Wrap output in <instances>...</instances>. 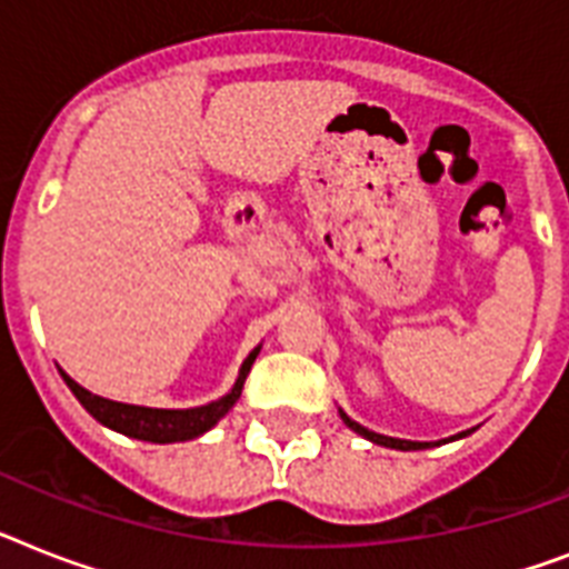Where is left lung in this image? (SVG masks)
Wrapping results in <instances>:
<instances>
[{
	"label": "left lung",
	"instance_id": "obj_1",
	"mask_svg": "<svg viewBox=\"0 0 569 569\" xmlns=\"http://www.w3.org/2000/svg\"><path fill=\"white\" fill-rule=\"evenodd\" d=\"M341 420L348 423L357 436L368 438V441H373V445H380V447H391V450H429V447H438V445H447V441H456V438H465L470 436L473 429H465V432H459V436H452V438H445V441H406V438H391V436H380V432H371L368 427H362V423H357V420H350L348 415L341 412Z\"/></svg>",
	"mask_w": 569,
	"mask_h": 569
}]
</instances>
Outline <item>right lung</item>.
Instances as JSON below:
<instances>
[{
    "mask_svg": "<svg viewBox=\"0 0 569 569\" xmlns=\"http://www.w3.org/2000/svg\"><path fill=\"white\" fill-rule=\"evenodd\" d=\"M260 348H253L248 353V359L239 368V377L233 382V389L228 391L219 400L204 406H192V409H151V406H133V403H119V400H108V397H99L87 391L84 386H78L67 371H60L63 382L69 386V391L78 397V403L84 406L92 418L99 420L101 427L113 429V432H122L128 438H137V441H151V445H174V441H189V438L204 436L207 429H212L224 415L237 406L239 395H242L244 377L251 371L253 359H257Z\"/></svg>",
    "mask_w": 569,
    "mask_h": 569,
    "instance_id": "right-lung-1",
    "label": "right lung"
}]
</instances>
